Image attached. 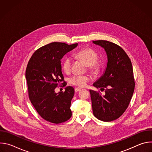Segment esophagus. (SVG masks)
Here are the masks:
<instances>
[{"label": "esophagus", "mask_w": 152, "mask_h": 152, "mask_svg": "<svg viewBox=\"0 0 152 152\" xmlns=\"http://www.w3.org/2000/svg\"><path fill=\"white\" fill-rule=\"evenodd\" d=\"M80 90H81V88H76L75 89V92H78V91H80Z\"/></svg>", "instance_id": "1"}]
</instances>
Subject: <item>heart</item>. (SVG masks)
Instances as JSON below:
<instances>
[{
  "label": "heart",
  "instance_id": "1",
  "mask_svg": "<svg viewBox=\"0 0 152 152\" xmlns=\"http://www.w3.org/2000/svg\"><path fill=\"white\" fill-rule=\"evenodd\" d=\"M75 57L82 61L86 66L88 70L92 74H97L100 70V64L96 61L97 54L91 48H85L77 52L75 54ZM72 59L67 57L65 58L62 62V68L66 73H69L71 70ZM90 80V77L87 75H75L70 77L69 82L70 84L79 87H84Z\"/></svg>",
  "mask_w": 152,
  "mask_h": 152
}]
</instances>
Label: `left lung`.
Masks as SVG:
<instances>
[{
    "label": "left lung",
    "instance_id": "8db88e82",
    "mask_svg": "<svg viewBox=\"0 0 152 152\" xmlns=\"http://www.w3.org/2000/svg\"><path fill=\"white\" fill-rule=\"evenodd\" d=\"M103 48L107 62L104 74L93 83L99 92L90 90L94 115L100 120L111 121L118 118L126 110L135 88L131 59L118 45L106 40L93 41Z\"/></svg>",
    "mask_w": 152,
    "mask_h": 152
}]
</instances>
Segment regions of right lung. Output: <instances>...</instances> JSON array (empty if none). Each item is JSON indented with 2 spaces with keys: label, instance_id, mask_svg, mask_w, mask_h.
I'll return each instance as SVG.
<instances>
[{
  "label": "right lung",
  "instance_id": "obj_1",
  "mask_svg": "<svg viewBox=\"0 0 152 152\" xmlns=\"http://www.w3.org/2000/svg\"><path fill=\"white\" fill-rule=\"evenodd\" d=\"M53 42L37 50L30 58L26 70L29 99L39 115L48 121L59 124L72 117L71 101L75 94L72 86L64 92L56 93L55 89L65 83L61 59L77 47Z\"/></svg>",
  "mask_w": 152,
  "mask_h": 152
}]
</instances>
